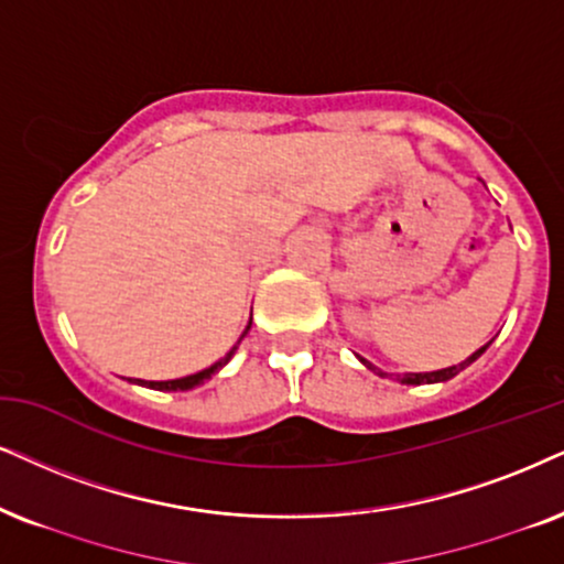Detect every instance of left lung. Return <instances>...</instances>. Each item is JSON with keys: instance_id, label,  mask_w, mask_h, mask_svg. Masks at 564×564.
<instances>
[{"instance_id": "8db88e82", "label": "left lung", "mask_w": 564, "mask_h": 564, "mask_svg": "<svg viewBox=\"0 0 564 564\" xmlns=\"http://www.w3.org/2000/svg\"><path fill=\"white\" fill-rule=\"evenodd\" d=\"M487 348H489V344L487 346H481L479 348V351H474L471 356H468V359L466 361H460V365H455V367H445V369H437V372H409V375H398V380H401L403 384H430V382H447V380H453V377L455 375H458L460 372V369H466L468 365H474V361L476 359H479V356L484 354V351H487ZM359 359H361V356H359ZM361 361H365V367H369V369H372V372H377V375H380V377H388V372H380V369H377V367H372V365H369V361L367 359H361Z\"/></svg>"}]
</instances>
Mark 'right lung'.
<instances>
[{"instance_id": "obj_1", "label": "right lung", "mask_w": 564, "mask_h": 564, "mask_svg": "<svg viewBox=\"0 0 564 564\" xmlns=\"http://www.w3.org/2000/svg\"><path fill=\"white\" fill-rule=\"evenodd\" d=\"M249 325H252V323H249ZM249 325H247V330H249ZM247 330H245V333H247ZM237 346H239V344H237ZM237 346H234L231 351L224 356V359H218L216 365H210L208 369H203V372H195V375L180 377V380H161V382H153V380H138V384H145V388H153V390H192V388H197V384H203L205 380H210V377L216 375L220 367L229 365L231 356H234V351H237Z\"/></svg>"}]
</instances>
